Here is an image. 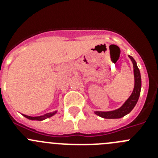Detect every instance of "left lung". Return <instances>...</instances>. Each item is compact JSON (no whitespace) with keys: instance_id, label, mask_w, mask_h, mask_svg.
Segmentation results:
<instances>
[{"instance_id":"8db88e82","label":"left lung","mask_w":158,"mask_h":158,"mask_svg":"<svg viewBox=\"0 0 158 158\" xmlns=\"http://www.w3.org/2000/svg\"><path fill=\"white\" fill-rule=\"evenodd\" d=\"M130 59L133 63L134 67V76H135V87L134 90L130 96L129 98L124 102V104L119 108L113 111H96L95 114L98 116L104 118H119L127 115L128 113L132 111L135 106L136 105L137 102L139 100V96L141 93V87H142V80H141V74L139 69L138 68L136 62L133 58L128 55Z\"/></svg>"}]
</instances>
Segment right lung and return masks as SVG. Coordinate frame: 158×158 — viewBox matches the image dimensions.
<instances>
[{"instance_id": "right-lung-1", "label": "right lung", "mask_w": 158, "mask_h": 158, "mask_svg": "<svg viewBox=\"0 0 158 158\" xmlns=\"http://www.w3.org/2000/svg\"><path fill=\"white\" fill-rule=\"evenodd\" d=\"M56 113H57V111H53V112L47 113V114H45V115H40V116H35V117L29 116V115H23L24 117H26V118H28V119H31V120L42 121V120H44V119H46V118H50V117L53 116V115H55Z\"/></svg>"}]
</instances>
